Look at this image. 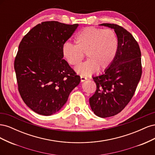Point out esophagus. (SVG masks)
<instances>
[{"instance_id": "34e87169", "label": "esophagus", "mask_w": 155, "mask_h": 155, "mask_svg": "<svg viewBox=\"0 0 155 155\" xmlns=\"http://www.w3.org/2000/svg\"><path fill=\"white\" fill-rule=\"evenodd\" d=\"M80 78H81V82H84L85 80H87V78H85V77L81 76Z\"/></svg>"}]
</instances>
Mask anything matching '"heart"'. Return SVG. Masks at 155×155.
<instances>
[{"label":"heart","instance_id":"obj_1","mask_svg":"<svg viewBox=\"0 0 155 155\" xmlns=\"http://www.w3.org/2000/svg\"><path fill=\"white\" fill-rule=\"evenodd\" d=\"M74 41L75 45L68 42L63 45L62 55L69 65L75 67L82 61L83 54H86L87 61L76 68V71L83 76L107 69L118 49V37L111 29L87 27L79 33Z\"/></svg>","mask_w":155,"mask_h":155}]
</instances>
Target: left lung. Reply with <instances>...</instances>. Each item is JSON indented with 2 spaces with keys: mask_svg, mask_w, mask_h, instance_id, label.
I'll list each match as a JSON object with an SVG mask.
<instances>
[{
  "mask_svg": "<svg viewBox=\"0 0 155 155\" xmlns=\"http://www.w3.org/2000/svg\"><path fill=\"white\" fill-rule=\"evenodd\" d=\"M114 29L118 49L110 66L100 76L93 77L96 91L89 98L92 111L101 118L118 114L129 104L141 78V51L130 33L118 25L104 23Z\"/></svg>",
  "mask_w": 155,
  "mask_h": 155,
  "instance_id": "1",
  "label": "left lung"
}]
</instances>
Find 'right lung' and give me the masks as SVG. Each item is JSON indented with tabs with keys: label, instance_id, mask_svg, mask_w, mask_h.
I'll list each match as a JSON object with an SVG mask.
<instances>
[{
	"label": "right lung",
	"instance_id": "1",
	"mask_svg": "<svg viewBox=\"0 0 155 155\" xmlns=\"http://www.w3.org/2000/svg\"><path fill=\"white\" fill-rule=\"evenodd\" d=\"M78 26L58 21L36 25L23 37L14 62L18 89L22 100L36 113L50 116L66 104L80 83L63 59L61 47Z\"/></svg>",
	"mask_w": 155,
	"mask_h": 155
}]
</instances>
